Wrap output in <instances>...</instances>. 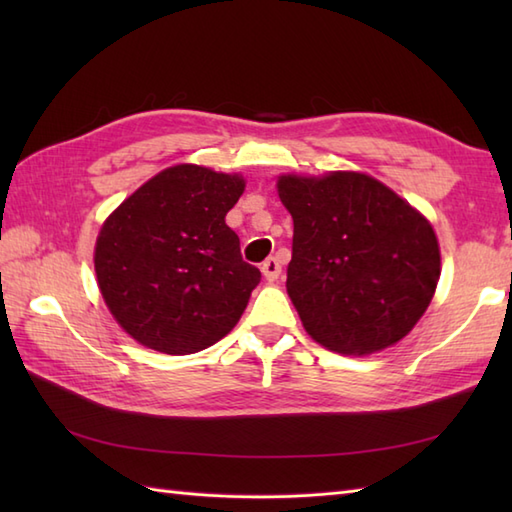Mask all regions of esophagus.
<instances>
[{"label":"esophagus","mask_w":512,"mask_h":512,"mask_svg":"<svg viewBox=\"0 0 512 512\" xmlns=\"http://www.w3.org/2000/svg\"><path fill=\"white\" fill-rule=\"evenodd\" d=\"M262 273L266 277V281H277L281 275V264L277 262L275 257H268L266 262L262 264Z\"/></svg>","instance_id":"obj_1"}]
</instances>
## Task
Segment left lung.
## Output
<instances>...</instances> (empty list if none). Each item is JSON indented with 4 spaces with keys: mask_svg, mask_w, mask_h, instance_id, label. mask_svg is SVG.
Instances as JSON below:
<instances>
[{
    "mask_svg": "<svg viewBox=\"0 0 512 512\" xmlns=\"http://www.w3.org/2000/svg\"><path fill=\"white\" fill-rule=\"evenodd\" d=\"M277 193L295 222L286 290L312 339L347 356L405 339L440 281L427 217L361 171L281 173Z\"/></svg>",
    "mask_w": 512,
    "mask_h": 512,
    "instance_id": "8db88e82",
    "label": "left lung"
}]
</instances>
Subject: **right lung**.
Returning a JSON list of instances; mask_svg holds the SVG:
<instances>
[{"mask_svg":"<svg viewBox=\"0 0 512 512\" xmlns=\"http://www.w3.org/2000/svg\"><path fill=\"white\" fill-rule=\"evenodd\" d=\"M244 189L242 173L182 162L107 215L94 246L96 284L136 343L184 356L235 328L262 281L226 224Z\"/></svg>","mask_w":512,"mask_h":512,"instance_id":"right-lung-1","label":"right lung"}]
</instances>
